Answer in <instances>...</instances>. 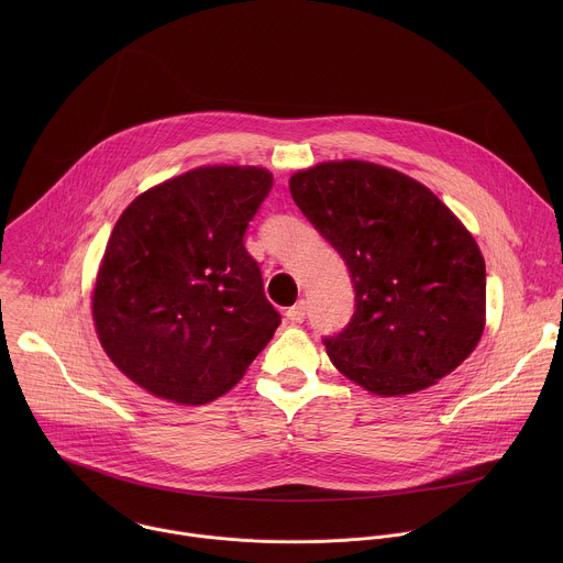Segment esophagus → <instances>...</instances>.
I'll use <instances>...</instances> for the list:
<instances>
[{"instance_id": "esophagus-1", "label": "esophagus", "mask_w": 563, "mask_h": 563, "mask_svg": "<svg viewBox=\"0 0 563 563\" xmlns=\"http://www.w3.org/2000/svg\"><path fill=\"white\" fill-rule=\"evenodd\" d=\"M306 314H308V306H306V301H299L297 306H292V308H288V310H286V319L290 322H303Z\"/></svg>"}]
</instances>
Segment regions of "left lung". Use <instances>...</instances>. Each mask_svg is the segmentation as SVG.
Masks as SVG:
<instances>
[{
	"instance_id": "obj_1",
	"label": "left lung",
	"mask_w": 563,
	"mask_h": 563,
	"mask_svg": "<svg viewBox=\"0 0 563 563\" xmlns=\"http://www.w3.org/2000/svg\"><path fill=\"white\" fill-rule=\"evenodd\" d=\"M290 195L355 288L353 319L322 340L344 377L379 397L413 395L475 351L485 262L427 186L375 162H321L290 177Z\"/></svg>"
}]
</instances>
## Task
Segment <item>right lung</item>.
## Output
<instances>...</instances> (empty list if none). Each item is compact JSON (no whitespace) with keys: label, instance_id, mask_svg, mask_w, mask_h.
<instances>
[{"label":"right lung","instance_id":"right-lung-1","mask_svg":"<svg viewBox=\"0 0 563 563\" xmlns=\"http://www.w3.org/2000/svg\"><path fill=\"white\" fill-rule=\"evenodd\" d=\"M271 188L260 166H199L145 190L119 217L92 321L114 366L154 397L214 401L279 327L242 242Z\"/></svg>","mask_w":563,"mask_h":563}]
</instances>
